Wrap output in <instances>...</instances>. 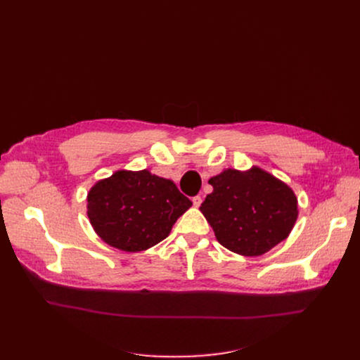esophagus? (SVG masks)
Instances as JSON below:
<instances>
[{"label": "esophagus", "mask_w": 360, "mask_h": 360, "mask_svg": "<svg viewBox=\"0 0 360 360\" xmlns=\"http://www.w3.org/2000/svg\"><path fill=\"white\" fill-rule=\"evenodd\" d=\"M201 202H202V200H201V197H200V195L193 197V204H194V207H200V205H201Z\"/></svg>", "instance_id": "34e87169"}]
</instances>
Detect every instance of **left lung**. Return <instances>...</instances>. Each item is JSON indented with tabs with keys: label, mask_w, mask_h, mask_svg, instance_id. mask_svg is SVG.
<instances>
[{
	"label": "left lung",
	"mask_w": 360,
	"mask_h": 360,
	"mask_svg": "<svg viewBox=\"0 0 360 360\" xmlns=\"http://www.w3.org/2000/svg\"><path fill=\"white\" fill-rule=\"evenodd\" d=\"M213 193L200 210L229 251L258 257L285 240L297 220V197L267 170L223 169L209 179Z\"/></svg>",
	"instance_id": "left-lung-1"
}]
</instances>
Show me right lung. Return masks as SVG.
Masks as SVG:
<instances>
[{"label":"right lung","instance_id":"right-lung-1","mask_svg":"<svg viewBox=\"0 0 360 360\" xmlns=\"http://www.w3.org/2000/svg\"><path fill=\"white\" fill-rule=\"evenodd\" d=\"M191 205L174 181L147 169H120L99 179L87 193V217L93 231L109 247L125 252L155 247Z\"/></svg>","mask_w":360,"mask_h":360}]
</instances>
